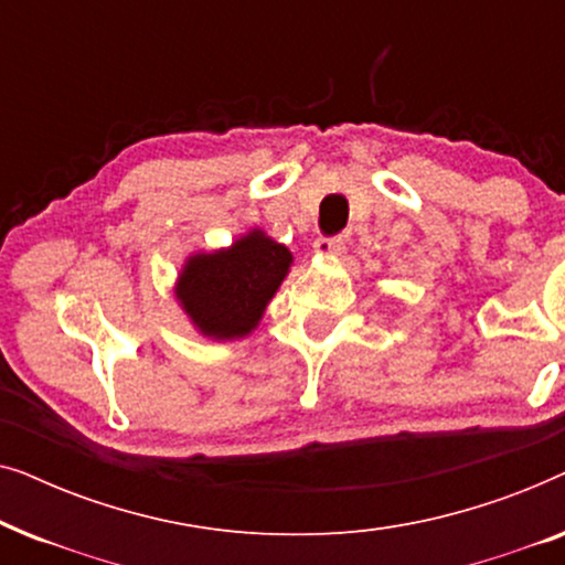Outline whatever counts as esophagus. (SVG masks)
Wrapping results in <instances>:
<instances>
[{
	"label": "esophagus",
	"instance_id": "1",
	"mask_svg": "<svg viewBox=\"0 0 565 565\" xmlns=\"http://www.w3.org/2000/svg\"><path fill=\"white\" fill-rule=\"evenodd\" d=\"M313 252L321 257H337L344 252V238L342 236H319L313 242Z\"/></svg>",
	"mask_w": 565,
	"mask_h": 565
}]
</instances>
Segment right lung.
I'll return each mask as SVG.
<instances>
[{
	"mask_svg": "<svg viewBox=\"0 0 565 565\" xmlns=\"http://www.w3.org/2000/svg\"><path fill=\"white\" fill-rule=\"evenodd\" d=\"M290 265L288 246L252 228L228 249L188 257L174 296L203 337L242 339L257 329Z\"/></svg>",
	"mask_w": 565,
	"mask_h": 565,
	"instance_id": "obj_1",
	"label": "right lung"
}]
</instances>
